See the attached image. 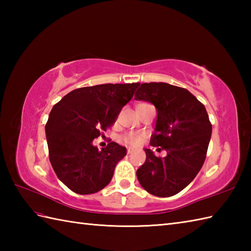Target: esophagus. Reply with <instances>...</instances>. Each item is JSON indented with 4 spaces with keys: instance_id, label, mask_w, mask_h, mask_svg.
<instances>
[{
    "instance_id": "obj_1",
    "label": "esophagus",
    "mask_w": 251,
    "mask_h": 251,
    "mask_svg": "<svg viewBox=\"0 0 251 251\" xmlns=\"http://www.w3.org/2000/svg\"><path fill=\"white\" fill-rule=\"evenodd\" d=\"M132 152V149L131 148H127V154H130Z\"/></svg>"
}]
</instances>
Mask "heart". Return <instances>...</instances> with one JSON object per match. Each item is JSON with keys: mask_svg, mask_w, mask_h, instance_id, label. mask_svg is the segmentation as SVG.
I'll return each mask as SVG.
<instances>
[{"mask_svg": "<svg viewBox=\"0 0 251 251\" xmlns=\"http://www.w3.org/2000/svg\"><path fill=\"white\" fill-rule=\"evenodd\" d=\"M145 104V103H141ZM145 139V135L141 134V132H126V134L121 137V140L125 143L127 146H139L140 143Z\"/></svg>", "mask_w": 251, "mask_h": 251, "instance_id": "1", "label": "heart"}]
</instances>
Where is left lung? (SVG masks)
<instances>
[{
    "label": "left lung",
    "mask_w": 251,
    "mask_h": 251,
    "mask_svg": "<svg viewBox=\"0 0 251 251\" xmlns=\"http://www.w3.org/2000/svg\"><path fill=\"white\" fill-rule=\"evenodd\" d=\"M135 99L155 105L157 121L150 145L167 152L159 157L146 149V163L137 170V178L152 195H176L205 162L212 129L207 111L189 90L167 83L141 84Z\"/></svg>",
    "instance_id": "obj_1"
}]
</instances>
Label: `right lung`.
<instances>
[{
    "mask_svg": "<svg viewBox=\"0 0 251 251\" xmlns=\"http://www.w3.org/2000/svg\"><path fill=\"white\" fill-rule=\"evenodd\" d=\"M139 85L77 88L52 106L45 125L50 161L57 177L74 193L93 194L110 183L126 149L112 141L99 150L93 140L114 124Z\"/></svg>",
    "mask_w": 251,
    "mask_h": 251,
    "instance_id": "1",
    "label": "right lung"
}]
</instances>
